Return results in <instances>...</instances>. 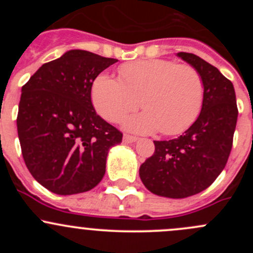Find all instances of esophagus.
<instances>
[{"mask_svg": "<svg viewBox=\"0 0 253 253\" xmlns=\"http://www.w3.org/2000/svg\"><path fill=\"white\" fill-rule=\"evenodd\" d=\"M137 137L136 136H131V134H125L124 136V142L125 143H133L137 141Z\"/></svg>", "mask_w": 253, "mask_h": 253, "instance_id": "esophagus-1", "label": "esophagus"}]
</instances>
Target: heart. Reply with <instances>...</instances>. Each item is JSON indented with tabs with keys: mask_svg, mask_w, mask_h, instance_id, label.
<instances>
[{
	"mask_svg": "<svg viewBox=\"0 0 253 253\" xmlns=\"http://www.w3.org/2000/svg\"><path fill=\"white\" fill-rule=\"evenodd\" d=\"M119 79L99 75L91 85V103L110 122H120L139 106L142 114L128 117V131L174 136L197 119L205 100V82L197 68L163 58H143L119 68Z\"/></svg>",
	"mask_w": 253,
	"mask_h": 253,
	"instance_id": "1",
	"label": "heart"
}]
</instances>
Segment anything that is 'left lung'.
Listing matches in <instances>:
<instances>
[{"mask_svg":"<svg viewBox=\"0 0 253 253\" xmlns=\"http://www.w3.org/2000/svg\"><path fill=\"white\" fill-rule=\"evenodd\" d=\"M177 56L202 76V110L182 136L154 141V154L139 168L143 185L154 195L169 198L202 192L220 175L230 155L239 114L233 83L218 68L193 53Z\"/></svg>","mask_w":253,"mask_h":253,"instance_id":"1","label":"left lung"}]
</instances>
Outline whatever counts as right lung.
<instances>
[{"label":"right lung","mask_w":253,"mask_h":253,"mask_svg":"<svg viewBox=\"0 0 253 253\" xmlns=\"http://www.w3.org/2000/svg\"><path fill=\"white\" fill-rule=\"evenodd\" d=\"M115 62L70 50L23 85L17 116L23 159L51 192L76 195L95 187L109 149L122 142V132L96 114L90 98L94 79Z\"/></svg>","instance_id":"right-lung-1"}]
</instances>
